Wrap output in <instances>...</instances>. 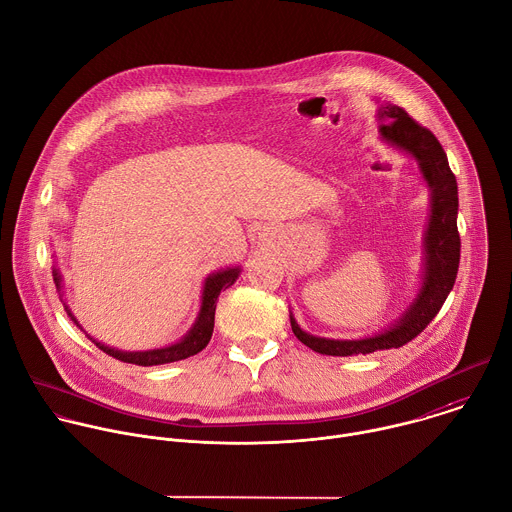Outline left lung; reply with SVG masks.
<instances>
[{"mask_svg":"<svg viewBox=\"0 0 512 512\" xmlns=\"http://www.w3.org/2000/svg\"><path fill=\"white\" fill-rule=\"evenodd\" d=\"M380 138L396 150L408 154L418 164L422 183L430 191L428 223L422 241V271L420 287L406 311L388 327L358 339H333L307 333L299 327L293 313L289 321L301 344L323 356H358L378 350L402 348L414 339L440 311L448 293L454 287L460 263V237L456 227L458 217V185L448 166V158L436 136L414 122L406 110L384 102L378 108Z\"/></svg>","mask_w":512,"mask_h":512,"instance_id":"left-lung-1","label":"left lung"}]
</instances>
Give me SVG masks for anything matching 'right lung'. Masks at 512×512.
Here are the masks:
<instances>
[{"label": "right lung", "mask_w": 512, "mask_h": 512, "mask_svg": "<svg viewBox=\"0 0 512 512\" xmlns=\"http://www.w3.org/2000/svg\"><path fill=\"white\" fill-rule=\"evenodd\" d=\"M241 265H233V267H223L219 271H213L205 277L203 281V291H201V307H199V313H197V319L195 323L191 325V329L181 337L177 339V342L168 344V346H162V348H154V350H144V352H124V350H118V348H112V346H106L102 342H98V339H94L82 325L80 321L74 317L70 305L66 303L64 299V285H62V273L60 269L54 265L52 269V275H54V283L60 291V299L66 307V313L68 317L92 339V342L102 350L106 352L108 356L120 360V362H126V364H136V366H160V364H173V362H181V360H187L191 356H197L201 350L207 348V344L211 342V335H213V327H215V309H217V299L221 295L223 289L231 287L239 275H241Z\"/></svg>", "instance_id": "right-lung-1"}]
</instances>
